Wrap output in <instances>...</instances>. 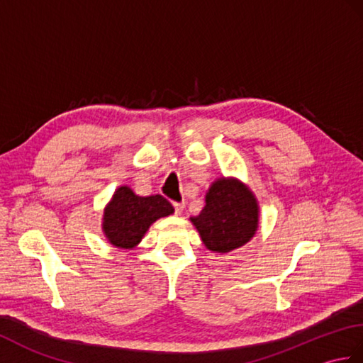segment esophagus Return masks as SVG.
I'll return each instance as SVG.
<instances>
[{"instance_id":"obj_1","label":"esophagus","mask_w":363,"mask_h":363,"mask_svg":"<svg viewBox=\"0 0 363 363\" xmlns=\"http://www.w3.org/2000/svg\"><path fill=\"white\" fill-rule=\"evenodd\" d=\"M173 206H174V212L177 213V215H181L182 213V211H184V203H173Z\"/></svg>"}]
</instances>
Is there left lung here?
Masks as SVG:
<instances>
[{
	"label": "left lung",
	"mask_w": 363,
	"mask_h": 363,
	"mask_svg": "<svg viewBox=\"0 0 363 363\" xmlns=\"http://www.w3.org/2000/svg\"><path fill=\"white\" fill-rule=\"evenodd\" d=\"M190 221L207 250L230 252L248 243L259 225V204L252 191L234 177H220L206 194V206Z\"/></svg>",
	"instance_id": "left-lung-1"
}]
</instances>
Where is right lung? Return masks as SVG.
I'll return each mask as SVG.
<instances>
[{
  "instance_id": "obj_1",
  "label": "right lung",
  "mask_w": 363,
  "mask_h": 363,
  "mask_svg": "<svg viewBox=\"0 0 363 363\" xmlns=\"http://www.w3.org/2000/svg\"><path fill=\"white\" fill-rule=\"evenodd\" d=\"M173 212L172 203L162 195L138 196L128 186H121L104 209L103 233L117 248L133 250L154 221Z\"/></svg>"
}]
</instances>
